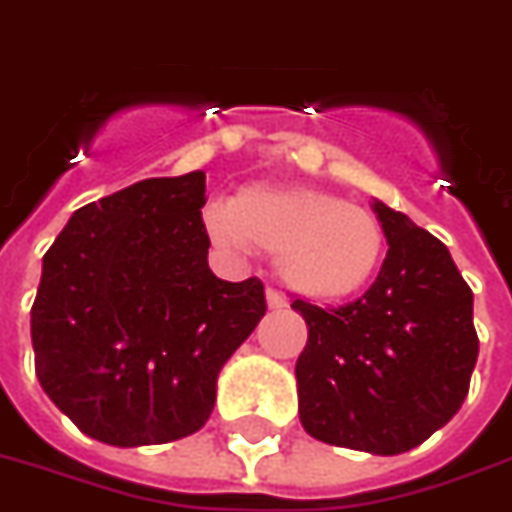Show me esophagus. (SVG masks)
Returning a JSON list of instances; mask_svg holds the SVG:
<instances>
[{
  "mask_svg": "<svg viewBox=\"0 0 512 512\" xmlns=\"http://www.w3.org/2000/svg\"><path fill=\"white\" fill-rule=\"evenodd\" d=\"M267 305H270L272 310H280V307H286V297L280 294L278 288H267Z\"/></svg>",
  "mask_w": 512,
  "mask_h": 512,
  "instance_id": "1",
  "label": "esophagus"
}]
</instances>
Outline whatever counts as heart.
Instances as JSON below:
<instances>
[{"instance_id": "b5f03b06", "label": "heart", "mask_w": 512, "mask_h": 512, "mask_svg": "<svg viewBox=\"0 0 512 512\" xmlns=\"http://www.w3.org/2000/svg\"><path fill=\"white\" fill-rule=\"evenodd\" d=\"M210 229L234 248L275 253L280 278L313 299H345L370 286L386 234L370 210L318 188L248 186L210 210Z\"/></svg>"}]
</instances>
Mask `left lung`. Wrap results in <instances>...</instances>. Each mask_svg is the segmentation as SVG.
I'll return each mask as SVG.
<instances>
[{
  "mask_svg": "<svg viewBox=\"0 0 512 512\" xmlns=\"http://www.w3.org/2000/svg\"><path fill=\"white\" fill-rule=\"evenodd\" d=\"M375 213L388 242L375 283L329 310L291 305L307 324L299 421L321 443L394 456L459 413L478 332L472 288L443 242L383 202Z\"/></svg>",
  "mask_w": 512,
  "mask_h": 512,
  "instance_id": "obj_1",
  "label": "left lung"
}]
</instances>
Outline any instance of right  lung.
Returning <instances> with one entry per match:
<instances>
[{
  "instance_id": "1",
  "label": "right lung",
  "mask_w": 512,
  "mask_h": 512,
  "mask_svg": "<svg viewBox=\"0 0 512 512\" xmlns=\"http://www.w3.org/2000/svg\"><path fill=\"white\" fill-rule=\"evenodd\" d=\"M205 172L151 178L75 210L32 305L42 391L99 443L161 445L199 432L215 380L267 313L264 283L215 278Z\"/></svg>"
}]
</instances>
